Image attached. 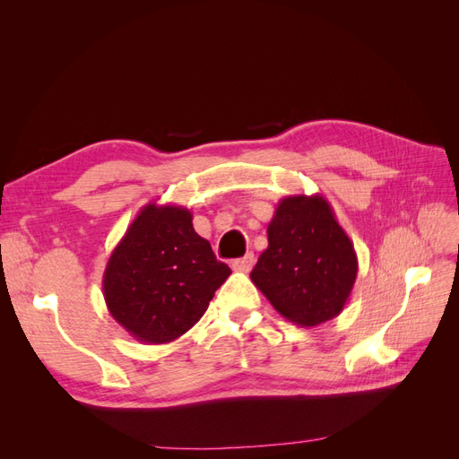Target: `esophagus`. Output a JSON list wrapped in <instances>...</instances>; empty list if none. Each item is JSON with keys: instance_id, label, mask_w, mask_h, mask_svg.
I'll list each match as a JSON object with an SVG mask.
<instances>
[{"instance_id": "esophagus-1", "label": "esophagus", "mask_w": 459, "mask_h": 459, "mask_svg": "<svg viewBox=\"0 0 459 459\" xmlns=\"http://www.w3.org/2000/svg\"><path fill=\"white\" fill-rule=\"evenodd\" d=\"M253 264H255V255L253 253H247L245 256H241V258H235L233 262H231V268L235 270V272H248L253 268Z\"/></svg>"}]
</instances>
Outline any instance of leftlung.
Here are the masks:
<instances>
[{"mask_svg":"<svg viewBox=\"0 0 459 459\" xmlns=\"http://www.w3.org/2000/svg\"><path fill=\"white\" fill-rule=\"evenodd\" d=\"M356 275L354 245L327 199H281L268 224V248L251 272L272 307L300 327L319 325L342 312Z\"/></svg>","mask_w":459,"mask_h":459,"instance_id":"1","label":"left lung"}]
</instances>
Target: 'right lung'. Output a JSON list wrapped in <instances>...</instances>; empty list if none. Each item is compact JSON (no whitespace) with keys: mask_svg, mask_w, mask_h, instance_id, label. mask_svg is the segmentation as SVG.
Wrapping results in <instances>:
<instances>
[{"mask_svg":"<svg viewBox=\"0 0 459 459\" xmlns=\"http://www.w3.org/2000/svg\"><path fill=\"white\" fill-rule=\"evenodd\" d=\"M230 273L193 230L186 206L152 201L110 253L103 297L110 316L134 339L164 344L199 322Z\"/></svg>","mask_w":459,"mask_h":459,"instance_id":"1","label":"right lung"}]
</instances>
